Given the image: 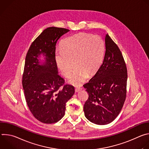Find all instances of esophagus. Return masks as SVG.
<instances>
[{
	"instance_id": "esophagus-1",
	"label": "esophagus",
	"mask_w": 149,
	"mask_h": 149,
	"mask_svg": "<svg viewBox=\"0 0 149 149\" xmlns=\"http://www.w3.org/2000/svg\"><path fill=\"white\" fill-rule=\"evenodd\" d=\"M81 90H82V88H79H79H78H78H76L75 90V91L76 93H78V92L80 91Z\"/></svg>"
}]
</instances>
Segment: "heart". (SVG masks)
Segmentation results:
<instances>
[{"label": "heart", "mask_w": 149, "mask_h": 149, "mask_svg": "<svg viewBox=\"0 0 149 149\" xmlns=\"http://www.w3.org/2000/svg\"><path fill=\"white\" fill-rule=\"evenodd\" d=\"M61 49L55 52V59L62 74L70 76L68 83L80 86L88 77L94 75L100 68L105 53V43L99 36L81 33L63 39Z\"/></svg>", "instance_id": "b5f03b06"}]
</instances>
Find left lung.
<instances>
[{
  "label": "left lung",
  "mask_w": 149,
  "mask_h": 149,
  "mask_svg": "<svg viewBox=\"0 0 149 149\" xmlns=\"http://www.w3.org/2000/svg\"><path fill=\"white\" fill-rule=\"evenodd\" d=\"M102 65L84 87L89 97L84 105L86 117L93 123L105 125L119 114L126 97L127 70L118 46L107 33Z\"/></svg>",
  "instance_id": "8db88e82"
}]
</instances>
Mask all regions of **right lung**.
Masks as SVG:
<instances>
[{"label": "right lung", "instance_id": "right-lung-1", "mask_svg": "<svg viewBox=\"0 0 149 149\" xmlns=\"http://www.w3.org/2000/svg\"><path fill=\"white\" fill-rule=\"evenodd\" d=\"M69 29L49 27L32 42L26 56L22 86L28 107L39 121L52 124L65 115L66 102L75 93L58 74L55 62L58 40ZM43 57L44 60L40 58Z\"/></svg>", "mask_w": 149, "mask_h": 149}]
</instances>
